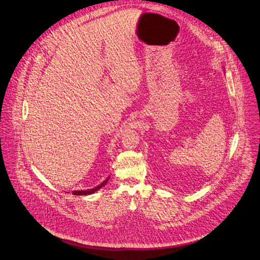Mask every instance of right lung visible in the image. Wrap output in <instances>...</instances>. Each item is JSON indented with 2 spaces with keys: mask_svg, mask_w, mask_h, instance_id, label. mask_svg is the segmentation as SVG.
Here are the masks:
<instances>
[{
  "mask_svg": "<svg viewBox=\"0 0 260 260\" xmlns=\"http://www.w3.org/2000/svg\"><path fill=\"white\" fill-rule=\"evenodd\" d=\"M108 180H109V177L105 180V181H103L100 185H98V186H95V187H93V188H91V190H85V191H74V195H78V196H83V195H90V194H93V193H95L96 191H99L101 187H103L104 185H106V183L108 182Z\"/></svg>",
  "mask_w": 260,
  "mask_h": 260,
  "instance_id": "1",
  "label": "right lung"
}]
</instances>
